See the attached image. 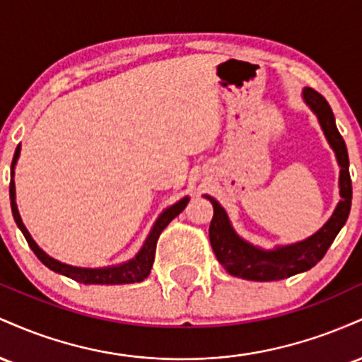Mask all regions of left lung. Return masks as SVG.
I'll return each instance as SVG.
<instances>
[{
    "label": "left lung",
    "mask_w": 362,
    "mask_h": 362,
    "mask_svg": "<svg viewBox=\"0 0 362 362\" xmlns=\"http://www.w3.org/2000/svg\"><path fill=\"white\" fill-rule=\"evenodd\" d=\"M303 98L311 107V110L317 114L320 126H322L328 143H330L332 149L335 151V156H337L340 165L339 185L342 201L339 202L337 209L328 219L325 226L313 236H310L308 240L265 252L240 238L231 228L228 214L224 213L219 202L213 197H207L213 202L214 207L213 221H211L209 226L211 247H213L224 271L231 274V276L240 277V279L259 282L279 281L294 276V274L310 271L311 267H315L323 259V255L330 248V245L334 243L335 236L342 230L349 218V213H351L352 182L351 175H349V155L344 138L340 136L337 126H335L334 112H332L325 98L313 88H305Z\"/></svg>",
    "instance_id": "obj_1"
}]
</instances>
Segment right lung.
<instances>
[{"mask_svg":"<svg viewBox=\"0 0 362 362\" xmlns=\"http://www.w3.org/2000/svg\"><path fill=\"white\" fill-rule=\"evenodd\" d=\"M20 155V144L15 149V156L13 161H11V168H15L16 160H18ZM10 199H11V213H13V218L18 228L22 230V233L27 240L28 247L34 250V253L37 255L45 267H49L51 271L62 274L66 277H71L73 281L76 282H83V284H132V282H141L144 281L149 276L153 267V262H155V252H156V242L160 238L161 231L168 226V223L172 219H175L182 211L185 209L187 202H189V197H184L182 201H178L177 204L170 206L163 214L158 218V221L155 226H153L151 233L144 242L143 248L138 255L134 257L132 260L126 262V264L117 265V267H105V269H81V267H71V265H66L61 264V262L51 259L47 253H44L37 247V243L32 240V236L28 235L27 228L23 226L22 219H20L18 209H16V202H15V184L10 182Z\"/></svg>","mask_w":362,"mask_h":362,"instance_id":"obj_1","label":"right lung"}]
</instances>
